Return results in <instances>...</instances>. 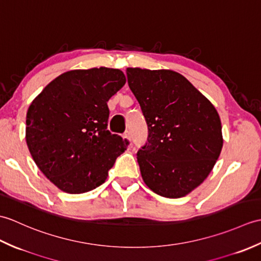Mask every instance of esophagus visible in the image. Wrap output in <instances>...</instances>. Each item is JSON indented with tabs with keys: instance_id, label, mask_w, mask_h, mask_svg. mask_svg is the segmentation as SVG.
Masks as SVG:
<instances>
[{
	"instance_id": "34e87169",
	"label": "esophagus",
	"mask_w": 261,
	"mask_h": 261,
	"mask_svg": "<svg viewBox=\"0 0 261 261\" xmlns=\"http://www.w3.org/2000/svg\"><path fill=\"white\" fill-rule=\"evenodd\" d=\"M123 139H125L126 141H131V136H130V132L129 131H126L125 132V134L123 135Z\"/></svg>"
}]
</instances>
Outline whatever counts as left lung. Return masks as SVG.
Returning a JSON list of instances; mask_svg holds the SVG:
<instances>
[{
	"label": "left lung",
	"instance_id": "1",
	"mask_svg": "<svg viewBox=\"0 0 261 261\" xmlns=\"http://www.w3.org/2000/svg\"><path fill=\"white\" fill-rule=\"evenodd\" d=\"M126 75L149 130L137 157L142 179L160 196H186L206 179L222 150L218 111L177 71L135 67Z\"/></svg>",
	"mask_w": 261,
	"mask_h": 261
}]
</instances>
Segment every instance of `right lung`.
<instances>
[{
    "label": "right lung",
    "mask_w": 261,
    "mask_h": 261,
    "mask_svg": "<svg viewBox=\"0 0 261 261\" xmlns=\"http://www.w3.org/2000/svg\"><path fill=\"white\" fill-rule=\"evenodd\" d=\"M120 69H73L31 102L25 140L38 168L60 191L82 194L108 178L129 142L108 130V102L125 84Z\"/></svg>",
    "instance_id": "right-lung-1"
}]
</instances>
